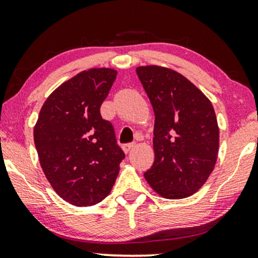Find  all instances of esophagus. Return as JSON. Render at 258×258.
Masks as SVG:
<instances>
[{
  "mask_svg": "<svg viewBox=\"0 0 258 258\" xmlns=\"http://www.w3.org/2000/svg\"><path fill=\"white\" fill-rule=\"evenodd\" d=\"M135 147H136V144H135V143H128V144H125V146L122 147V150L127 154V153L132 152L133 148H135Z\"/></svg>",
  "mask_w": 258,
  "mask_h": 258,
  "instance_id": "1",
  "label": "esophagus"
}]
</instances>
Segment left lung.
Instances as JSON below:
<instances>
[{
	"label": "left lung",
	"instance_id": "left-lung-1",
	"mask_svg": "<svg viewBox=\"0 0 258 258\" xmlns=\"http://www.w3.org/2000/svg\"><path fill=\"white\" fill-rule=\"evenodd\" d=\"M136 72L155 114V160L144 177L160 197L184 199L205 184L217 161L215 109L193 82L172 69L144 65Z\"/></svg>",
	"mask_w": 258,
	"mask_h": 258
}]
</instances>
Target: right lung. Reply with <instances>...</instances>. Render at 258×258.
Masks as SVG:
<instances>
[{
  "label": "right lung",
  "instance_id": "add662e5",
  "mask_svg": "<svg viewBox=\"0 0 258 258\" xmlns=\"http://www.w3.org/2000/svg\"><path fill=\"white\" fill-rule=\"evenodd\" d=\"M116 75L111 68H93L63 82L43 103L34 127L44 176L74 206L108 197L125 158L112 125L100 116Z\"/></svg>",
  "mask_w": 258,
  "mask_h": 258
}]
</instances>
